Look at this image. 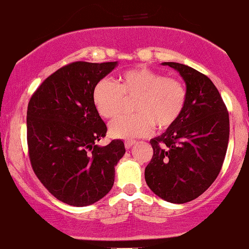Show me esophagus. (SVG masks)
Here are the masks:
<instances>
[{
	"label": "esophagus",
	"instance_id": "1",
	"mask_svg": "<svg viewBox=\"0 0 249 249\" xmlns=\"http://www.w3.org/2000/svg\"><path fill=\"white\" fill-rule=\"evenodd\" d=\"M134 143H135V140H129V139H128V140L124 141L125 148H130V147L134 145Z\"/></svg>",
	"mask_w": 249,
	"mask_h": 249
}]
</instances>
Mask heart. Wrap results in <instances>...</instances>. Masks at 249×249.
Segmentation results:
<instances>
[{"label":"heart","mask_w":249,"mask_h":249,"mask_svg":"<svg viewBox=\"0 0 249 249\" xmlns=\"http://www.w3.org/2000/svg\"><path fill=\"white\" fill-rule=\"evenodd\" d=\"M186 100L188 91L180 79L143 66L124 71L116 82L101 79L92 91L93 104L104 119H115L124 110L127 101H134L135 114L119 117L109 127L111 135L121 139L143 136L154 125L159 130L172 127Z\"/></svg>","instance_id":"obj_1"}]
</instances>
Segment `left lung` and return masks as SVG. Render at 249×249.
Listing matches in <instances>:
<instances>
[{
  "instance_id": "obj_1",
  "label": "left lung",
  "mask_w": 249,
  "mask_h": 249,
  "mask_svg": "<svg viewBox=\"0 0 249 249\" xmlns=\"http://www.w3.org/2000/svg\"><path fill=\"white\" fill-rule=\"evenodd\" d=\"M186 83L185 108L178 121L151 140L145 168L149 189L171 203L197 198L215 181L229 141V114L217 88L205 74L179 63H162Z\"/></svg>"
}]
</instances>
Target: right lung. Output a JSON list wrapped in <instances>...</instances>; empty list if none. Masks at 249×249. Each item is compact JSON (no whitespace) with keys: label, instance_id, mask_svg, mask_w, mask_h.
I'll use <instances>...</instances> for the list:
<instances>
[{"label":"right lung","instance_id":"obj_1","mask_svg":"<svg viewBox=\"0 0 249 249\" xmlns=\"http://www.w3.org/2000/svg\"><path fill=\"white\" fill-rule=\"evenodd\" d=\"M116 64L73 61L47 77L29 100L32 168L50 194L69 205L84 207L103 198L125 153L122 140L96 145L107 125L93 104V88Z\"/></svg>","mask_w":249,"mask_h":249}]
</instances>
